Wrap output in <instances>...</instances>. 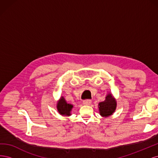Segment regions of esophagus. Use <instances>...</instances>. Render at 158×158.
Returning <instances> with one entry per match:
<instances>
[{"instance_id":"34e87169","label":"esophagus","mask_w":158,"mask_h":158,"mask_svg":"<svg viewBox=\"0 0 158 158\" xmlns=\"http://www.w3.org/2000/svg\"><path fill=\"white\" fill-rule=\"evenodd\" d=\"M91 103H92V101H91L90 99L85 100V101L83 102V104L85 105V106H89Z\"/></svg>"}]
</instances>
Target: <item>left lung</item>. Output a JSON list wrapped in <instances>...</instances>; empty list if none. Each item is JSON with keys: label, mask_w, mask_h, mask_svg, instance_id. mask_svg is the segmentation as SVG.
I'll list each match as a JSON object with an SVG mask.
<instances>
[{"label": "left lung", "mask_w": 158, "mask_h": 158, "mask_svg": "<svg viewBox=\"0 0 158 158\" xmlns=\"http://www.w3.org/2000/svg\"><path fill=\"white\" fill-rule=\"evenodd\" d=\"M99 113L102 117H107L111 116L117 107V102L111 94H109L106 97L105 101L100 102L98 105Z\"/></svg>", "instance_id": "8db88e82"}]
</instances>
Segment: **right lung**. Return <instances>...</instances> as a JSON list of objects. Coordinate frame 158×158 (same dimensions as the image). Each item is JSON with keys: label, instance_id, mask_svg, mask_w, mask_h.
<instances>
[{"label": "right lung", "instance_id": "right-lung-1", "mask_svg": "<svg viewBox=\"0 0 158 158\" xmlns=\"http://www.w3.org/2000/svg\"><path fill=\"white\" fill-rule=\"evenodd\" d=\"M56 108L61 115L70 116L71 115L70 112L72 109L73 108V106L66 102L64 97H60V99L57 102Z\"/></svg>", "mask_w": 158, "mask_h": 158}]
</instances>
